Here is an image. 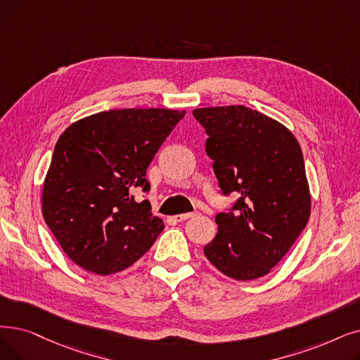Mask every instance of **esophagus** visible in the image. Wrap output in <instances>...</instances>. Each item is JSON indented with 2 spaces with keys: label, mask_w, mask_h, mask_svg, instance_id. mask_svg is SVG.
<instances>
[{
  "label": "esophagus",
  "mask_w": 360,
  "mask_h": 360,
  "mask_svg": "<svg viewBox=\"0 0 360 360\" xmlns=\"http://www.w3.org/2000/svg\"><path fill=\"white\" fill-rule=\"evenodd\" d=\"M197 214H198L197 212H193V213H182V214L174 216V219H175V222H184V221H186V219L194 217V216H197Z\"/></svg>",
  "instance_id": "1"
}]
</instances>
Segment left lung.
Wrapping results in <instances>:
<instances>
[{
	"mask_svg": "<svg viewBox=\"0 0 360 360\" xmlns=\"http://www.w3.org/2000/svg\"><path fill=\"white\" fill-rule=\"evenodd\" d=\"M193 115L209 135L206 153L224 195H240L216 216L217 233L205 255L229 278L264 276L309 221L302 148L283 123L244 105L195 108Z\"/></svg>",
	"mask_w": 360,
	"mask_h": 360,
	"instance_id": "1",
	"label": "left lung"
}]
</instances>
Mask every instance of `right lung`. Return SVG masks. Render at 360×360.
<instances>
[{
  "label": "right lung",
  "instance_id": "add662e5",
  "mask_svg": "<svg viewBox=\"0 0 360 360\" xmlns=\"http://www.w3.org/2000/svg\"><path fill=\"white\" fill-rule=\"evenodd\" d=\"M185 110L123 108L72 123L44 181L42 214L63 252L88 272L110 275L144 256L163 231L147 200L148 165Z\"/></svg>",
  "mask_w": 360,
  "mask_h": 360
}]
</instances>
